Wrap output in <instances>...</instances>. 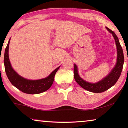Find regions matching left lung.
Wrapping results in <instances>:
<instances>
[{
    "instance_id": "8db88e82",
    "label": "left lung",
    "mask_w": 128,
    "mask_h": 128,
    "mask_svg": "<svg viewBox=\"0 0 128 128\" xmlns=\"http://www.w3.org/2000/svg\"><path fill=\"white\" fill-rule=\"evenodd\" d=\"M106 28L114 38L117 49L116 62L111 72L100 81L92 83L85 81L80 77L78 74V66L76 64H74V77L76 81L84 89L92 92H102L112 87L120 76L124 62V54L118 37L113 31L108 29L107 27H106Z\"/></svg>"
}]
</instances>
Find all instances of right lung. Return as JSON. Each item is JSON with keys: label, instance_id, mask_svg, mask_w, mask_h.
<instances>
[{"label": "right lung", "instance_id": "right-lung-1", "mask_svg": "<svg viewBox=\"0 0 128 128\" xmlns=\"http://www.w3.org/2000/svg\"><path fill=\"white\" fill-rule=\"evenodd\" d=\"M10 39L4 52V64L5 67L6 74L13 85L21 92L29 94H37L46 92L50 88L53 84L54 77L56 73L59 69L58 66L53 70L48 76L39 80H28L19 75L14 69L10 64L8 55L9 51Z\"/></svg>", "mask_w": 128, "mask_h": 128}]
</instances>
